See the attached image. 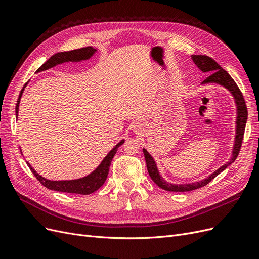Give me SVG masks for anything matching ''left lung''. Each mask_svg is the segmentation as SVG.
<instances>
[{"instance_id": "obj_1", "label": "left lung", "mask_w": 259, "mask_h": 259, "mask_svg": "<svg viewBox=\"0 0 259 259\" xmlns=\"http://www.w3.org/2000/svg\"><path fill=\"white\" fill-rule=\"evenodd\" d=\"M191 58H192L194 64L197 65V67L201 70L202 72H210L206 79L202 82V84L216 83V84L224 86V88H226L231 93V95L234 98V101H236V106H237L236 124H237V126H236V138H234V145H233V149H232V158L226 164H224L223 166L216 169L213 174H210L205 179L200 180V182L191 183V184L175 185V184L167 183L166 180L163 179V177L160 175L158 166H156L155 161L153 160L151 154L149 153L146 149H143L149 175H150L151 179L156 185L166 191L185 192V191H192V190L198 189V188L204 187L210 182V180H213L218 174H221L224 169L228 167L231 163L236 161L237 156L239 155L240 149H241L243 135H244V130H245L246 120H247V108H246L244 97H243L240 89L238 88V85L236 84V82L233 81V79L229 75V73L227 72L226 70H224L221 66H219L213 58L205 56V55H192Z\"/></svg>"}]
</instances>
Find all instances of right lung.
<instances>
[{
    "instance_id": "1",
    "label": "right lung",
    "mask_w": 259,
    "mask_h": 259,
    "mask_svg": "<svg viewBox=\"0 0 259 259\" xmlns=\"http://www.w3.org/2000/svg\"><path fill=\"white\" fill-rule=\"evenodd\" d=\"M96 49H93L92 46H88V48H83L79 50H73L70 52H60L53 55V56L46 61L44 64L37 69L36 72H41L44 71V70L51 69L55 67L56 65L59 64H64V62H77V61H82V60H88L90 59L94 54L96 53ZM27 83L23 86L22 90L20 91L19 97L16 104V115L18 116V110H19V103H20V98L22 96L23 90H25ZM124 143V139H122L121 142L115 145L112 150H110L106 156L105 159L101 161V163L98 165V167L92 171V173L88 176H85L83 178L79 179H72V180H50L42 177L41 175H38L36 173V170L30 165V164L27 162L28 166L30 167L31 171H32L33 175L36 177V179L40 182L44 187L48 188V189L55 190V191H60V192H68V193H76V194H91L93 192H95L98 190L99 188L103 186L106 182L108 173H109V167H110L111 161L113 159V156L115 155L117 148H119L122 144Z\"/></svg>"
}]
</instances>
